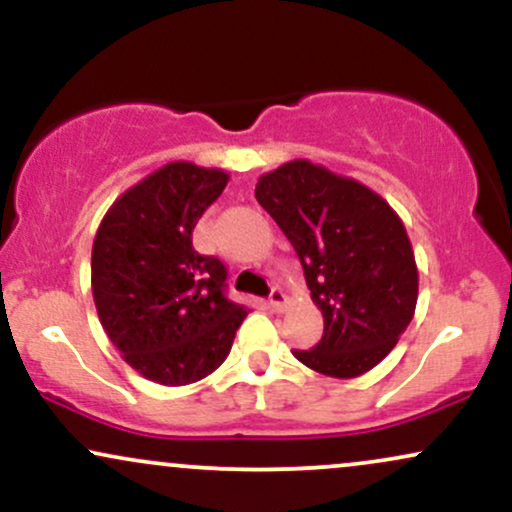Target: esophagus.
<instances>
[{
  "label": "esophagus",
  "instance_id": "obj_1",
  "mask_svg": "<svg viewBox=\"0 0 512 512\" xmlns=\"http://www.w3.org/2000/svg\"><path fill=\"white\" fill-rule=\"evenodd\" d=\"M286 305V293L279 289V286H274L272 293H269V308L274 310V313H281Z\"/></svg>",
  "mask_w": 512,
  "mask_h": 512
}]
</instances>
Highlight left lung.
Listing matches in <instances>:
<instances>
[{"label":"left lung","instance_id":"left-lung-1","mask_svg":"<svg viewBox=\"0 0 512 512\" xmlns=\"http://www.w3.org/2000/svg\"><path fill=\"white\" fill-rule=\"evenodd\" d=\"M257 202L303 264L325 332L298 361L332 378L378 366L407 330L419 272L404 223L361 182L298 158L264 173Z\"/></svg>","mask_w":512,"mask_h":512}]
</instances>
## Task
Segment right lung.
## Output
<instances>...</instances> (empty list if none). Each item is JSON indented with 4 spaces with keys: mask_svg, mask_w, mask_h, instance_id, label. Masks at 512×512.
Returning a JSON list of instances; mask_svg holds the SVG:
<instances>
[{
    "mask_svg": "<svg viewBox=\"0 0 512 512\" xmlns=\"http://www.w3.org/2000/svg\"><path fill=\"white\" fill-rule=\"evenodd\" d=\"M228 182L175 161L129 187L98 226L91 289L122 358L158 385L207 378L226 361L248 310L226 296V267L192 248L197 221Z\"/></svg>",
    "mask_w": 512,
    "mask_h": 512,
    "instance_id": "1",
    "label": "right lung"
}]
</instances>
